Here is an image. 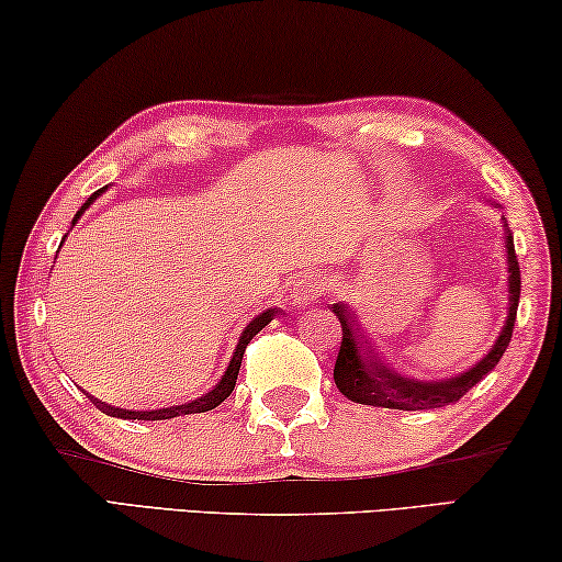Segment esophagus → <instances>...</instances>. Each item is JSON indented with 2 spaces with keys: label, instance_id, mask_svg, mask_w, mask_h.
<instances>
[{
  "label": "esophagus",
  "instance_id": "esophagus-1",
  "mask_svg": "<svg viewBox=\"0 0 562 562\" xmlns=\"http://www.w3.org/2000/svg\"><path fill=\"white\" fill-rule=\"evenodd\" d=\"M323 292L325 284L317 274H303L295 282V288H292V300H295V305H313L317 295H323Z\"/></svg>",
  "mask_w": 562,
  "mask_h": 562
}]
</instances>
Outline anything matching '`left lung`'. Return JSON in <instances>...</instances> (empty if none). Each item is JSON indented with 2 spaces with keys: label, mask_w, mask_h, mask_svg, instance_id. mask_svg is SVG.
<instances>
[{
  "label": "left lung",
  "mask_w": 562,
  "mask_h": 562,
  "mask_svg": "<svg viewBox=\"0 0 562 562\" xmlns=\"http://www.w3.org/2000/svg\"><path fill=\"white\" fill-rule=\"evenodd\" d=\"M492 206L502 209L497 201ZM502 227H505V249H507V317L505 325L497 335L495 346L484 353L472 368L447 375V379H414L393 368L386 361V356L379 353V346L363 333L358 323L356 310L348 303H333V313L338 315L342 325V342L338 361L333 368L335 386L342 396L356 401L363 406H381V408H398V412H422V408H439L457 404L464 393L476 386L492 368L499 363L502 353L513 338L517 305H520V265L515 257L513 232L507 227V220L502 216Z\"/></svg>",
  "instance_id": "1"
}]
</instances>
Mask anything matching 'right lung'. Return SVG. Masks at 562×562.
<instances>
[{"label": "right lung", "instance_id": "right-lung-1", "mask_svg": "<svg viewBox=\"0 0 562 562\" xmlns=\"http://www.w3.org/2000/svg\"><path fill=\"white\" fill-rule=\"evenodd\" d=\"M108 187H103V189H98L93 196H90L86 204L80 206V212L72 216V227L75 224H78V220L82 214H86V209L93 204V201L103 194ZM70 227V229H72ZM67 237V234H65ZM65 237H63V241H65ZM274 315H280V307H267V310H262V313H259L257 317H252V321L247 323V328L241 330V335H239V342H237V348H234V353H232V358H229V363H227V371H224V375L220 381H216V386L212 389V391H206L204 396H199V398H194V401H189V404H181V406H166V408H148V412H133V408H121V406H111V404H105V401H100V398H95V396H90L88 393V398L93 401V404L100 408V412L103 414H108V416H115V418H138V422H164V418H173V416H187V414H204V412H212V408H216L222 404L224 398L229 396V393L234 391V383H237V375H239V366H241V356H245V348H247V342L255 338V335L265 328V325H270L272 321H274Z\"/></svg>", "mask_w": 562, "mask_h": 562}]
</instances>
